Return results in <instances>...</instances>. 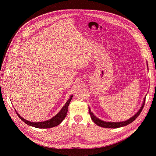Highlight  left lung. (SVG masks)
<instances>
[{"mask_svg": "<svg viewBox=\"0 0 156 156\" xmlns=\"http://www.w3.org/2000/svg\"><path fill=\"white\" fill-rule=\"evenodd\" d=\"M145 100H146V96L144 98V99L143 101V103L141 105V107H140V110L138 111V112L135 115H133L132 117H131L130 119H129L128 120H126V121H123V122H104L103 120H100L99 119L97 118L93 112H91L90 108L89 107V112H90V114L91 115V118L93 120V121L98 126L103 127V128H120V127H122L126 125H128V124L132 123L133 121H134L141 114V111L144 107V104H145Z\"/></svg>", "mask_w": 156, "mask_h": 156, "instance_id": "obj_1", "label": "left lung"}]
</instances>
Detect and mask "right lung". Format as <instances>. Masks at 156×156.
Segmentation results:
<instances>
[{
  "instance_id": "obj_1",
  "label": "right lung",
  "mask_w": 156,
  "mask_h": 156,
  "mask_svg": "<svg viewBox=\"0 0 156 156\" xmlns=\"http://www.w3.org/2000/svg\"><path fill=\"white\" fill-rule=\"evenodd\" d=\"M72 97H73V95H71L70 98L67 101V102L65 104V105L63 106L62 109L60 110V112L57 115H55L52 119L46 121L41 122H29L25 120V119H23V117H21L16 112V113L17 114L18 117L21 120H23L28 125H30L35 128H49L54 127L58 125L65 119V117L66 116V114H67V112H68V107L70 104L71 100L72 99Z\"/></svg>"
}]
</instances>
